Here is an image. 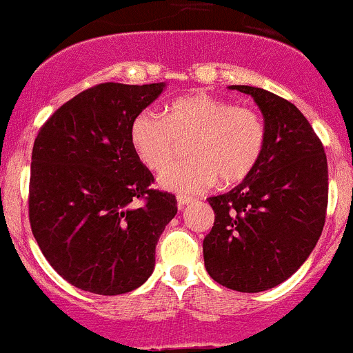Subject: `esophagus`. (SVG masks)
Listing matches in <instances>:
<instances>
[{
	"mask_svg": "<svg viewBox=\"0 0 353 353\" xmlns=\"http://www.w3.org/2000/svg\"><path fill=\"white\" fill-rule=\"evenodd\" d=\"M192 201H194V199L189 198V196H182V194H180V196H176V206H179L180 210H182L183 206L189 205V203H192Z\"/></svg>",
	"mask_w": 353,
	"mask_h": 353,
	"instance_id": "1",
	"label": "esophagus"
}]
</instances>
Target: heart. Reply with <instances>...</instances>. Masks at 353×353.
<instances>
[{"mask_svg":"<svg viewBox=\"0 0 353 353\" xmlns=\"http://www.w3.org/2000/svg\"><path fill=\"white\" fill-rule=\"evenodd\" d=\"M129 137L141 163L154 171L166 168L189 141L190 159L164 170L159 183L173 192L199 194L216 180L231 187L254 173L266 145V124L257 110L192 92L166 105L164 115L138 113Z\"/></svg>","mask_w":353,"mask_h":353,"instance_id":"b5f03b06","label":"heart"}]
</instances>
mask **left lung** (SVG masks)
Listing matches in <instances>:
<instances>
[{"mask_svg": "<svg viewBox=\"0 0 353 353\" xmlns=\"http://www.w3.org/2000/svg\"><path fill=\"white\" fill-rule=\"evenodd\" d=\"M231 89L257 103L266 124V145L247 180L208 198L215 222L203 240V255L216 283L238 292H263L292 276L322 234L327 157L292 103L259 87Z\"/></svg>", "mask_w": 353, "mask_h": 353, "instance_id": "obj_1", "label": "left lung"}]
</instances>
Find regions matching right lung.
<instances>
[{"instance_id": "obj_1", "label": "right lung", "mask_w": 353, "mask_h": 353, "mask_svg": "<svg viewBox=\"0 0 353 353\" xmlns=\"http://www.w3.org/2000/svg\"><path fill=\"white\" fill-rule=\"evenodd\" d=\"M164 83L106 82L52 113L31 155L29 224L50 266L71 285L119 296L145 283L176 198L131 143V122Z\"/></svg>"}]
</instances>
